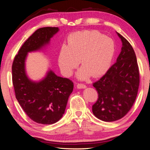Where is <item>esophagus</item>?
Returning a JSON list of instances; mask_svg holds the SVG:
<instances>
[{
    "label": "esophagus",
    "instance_id": "esophagus-1",
    "mask_svg": "<svg viewBox=\"0 0 150 150\" xmlns=\"http://www.w3.org/2000/svg\"><path fill=\"white\" fill-rule=\"evenodd\" d=\"M77 87L80 89V88H86V87H87V86H86L84 84H83V83H78V84L77 85Z\"/></svg>",
    "mask_w": 150,
    "mask_h": 150
}]
</instances>
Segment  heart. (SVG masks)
<instances>
[{
    "label": "heart",
    "mask_w": 150,
    "mask_h": 150,
    "mask_svg": "<svg viewBox=\"0 0 150 150\" xmlns=\"http://www.w3.org/2000/svg\"><path fill=\"white\" fill-rule=\"evenodd\" d=\"M115 52V44L111 39L96 30L73 33L62 47L58 55V63L66 76L72 74L80 62L82 67L77 72L80 79L91 75L98 77L106 72L110 67Z\"/></svg>",
    "instance_id": "b5f03b06"
}]
</instances>
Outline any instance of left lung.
<instances>
[{
    "label": "left lung",
    "instance_id": "obj_1",
    "mask_svg": "<svg viewBox=\"0 0 150 150\" xmlns=\"http://www.w3.org/2000/svg\"><path fill=\"white\" fill-rule=\"evenodd\" d=\"M122 42L116 62L99 80L93 84L98 99L92 107L96 118L113 122L124 117L132 107L138 94L139 73L132 46L117 33Z\"/></svg>",
    "mask_w": 150,
    "mask_h": 150
}]
</instances>
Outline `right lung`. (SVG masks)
<instances>
[{"mask_svg": "<svg viewBox=\"0 0 150 150\" xmlns=\"http://www.w3.org/2000/svg\"><path fill=\"white\" fill-rule=\"evenodd\" d=\"M58 31L57 27L38 29L22 45L12 63V83L16 99L28 116L38 124H52L59 120L73 89L72 81L58 77L52 71L39 82L30 80L25 71L28 53L41 49Z\"/></svg>", "mask_w": 150, "mask_h": 150, "instance_id": "right-lung-1", "label": "right lung"}]
</instances>
